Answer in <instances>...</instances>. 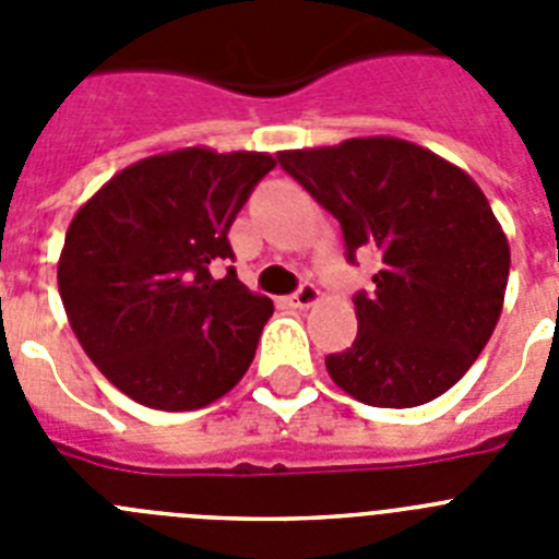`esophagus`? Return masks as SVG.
Listing matches in <instances>:
<instances>
[{"instance_id": "1", "label": "esophagus", "mask_w": 559, "mask_h": 559, "mask_svg": "<svg viewBox=\"0 0 559 559\" xmlns=\"http://www.w3.org/2000/svg\"><path fill=\"white\" fill-rule=\"evenodd\" d=\"M319 288H316L313 283H302L299 288H296V294L290 296V305H296V308H310V305L319 302Z\"/></svg>"}]
</instances>
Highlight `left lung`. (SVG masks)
Masks as SVG:
<instances>
[{
    "label": "left lung",
    "mask_w": 559,
    "mask_h": 559,
    "mask_svg": "<svg viewBox=\"0 0 559 559\" xmlns=\"http://www.w3.org/2000/svg\"><path fill=\"white\" fill-rule=\"evenodd\" d=\"M276 159L338 221L349 263L367 246L383 263L372 294L353 299V347L324 360L335 386L378 408H414L445 394L490 341L510 276V243L481 187L394 136Z\"/></svg>",
    "instance_id": "left-lung-1"
}]
</instances>
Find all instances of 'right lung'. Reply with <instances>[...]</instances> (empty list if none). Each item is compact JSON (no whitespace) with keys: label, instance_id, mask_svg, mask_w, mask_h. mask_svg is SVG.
<instances>
[{"label":"right lung","instance_id":"obj_1","mask_svg":"<svg viewBox=\"0 0 559 559\" xmlns=\"http://www.w3.org/2000/svg\"><path fill=\"white\" fill-rule=\"evenodd\" d=\"M274 167L271 153L181 147L120 170L75 212L61 302L95 367L142 406H210L254 360L274 305L212 265L235 260L226 235Z\"/></svg>","mask_w":559,"mask_h":559}]
</instances>
